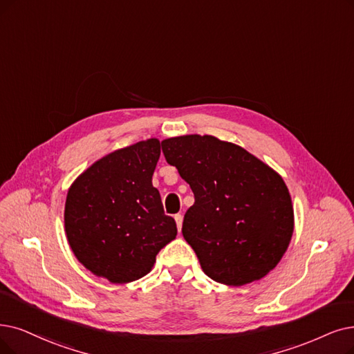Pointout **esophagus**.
I'll return each mask as SVG.
<instances>
[{"instance_id": "34e87169", "label": "esophagus", "mask_w": 354, "mask_h": 354, "mask_svg": "<svg viewBox=\"0 0 354 354\" xmlns=\"http://www.w3.org/2000/svg\"><path fill=\"white\" fill-rule=\"evenodd\" d=\"M174 219H176L178 231H181V226H183V215H181V214H177V215L174 216Z\"/></svg>"}]
</instances>
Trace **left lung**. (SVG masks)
Instances as JSON below:
<instances>
[{
	"label": "left lung",
	"mask_w": 354,
	"mask_h": 354,
	"mask_svg": "<svg viewBox=\"0 0 354 354\" xmlns=\"http://www.w3.org/2000/svg\"><path fill=\"white\" fill-rule=\"evenodd\" d=\"M168 164L194 194L183 236L212 280L243 286L272 272L293 234L292 199L272 167L212 135L164 139Z\"/></svg>",
	"instance_id": "1"
}]
</instances>
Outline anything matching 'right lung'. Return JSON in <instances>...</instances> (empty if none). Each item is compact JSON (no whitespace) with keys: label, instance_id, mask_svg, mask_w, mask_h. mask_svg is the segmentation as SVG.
<instances>
[{"label":"right lung","instance_id":"add662e5","mask_svg":"<svg viewBox=\"0 0 354 354\" xmlns=\"http://www.w3.org/2000/svg\"><path fill=\"white\" fill-rule=\"evenodd\" d=\"M161 155L151 138L113 151L71 185L64 212L68 244L77 260L110 283L148 274L155 257L177 235L164 214L152 174Z\"/></svg>","mask_w":354,"mask_h":354}]
</instances>
